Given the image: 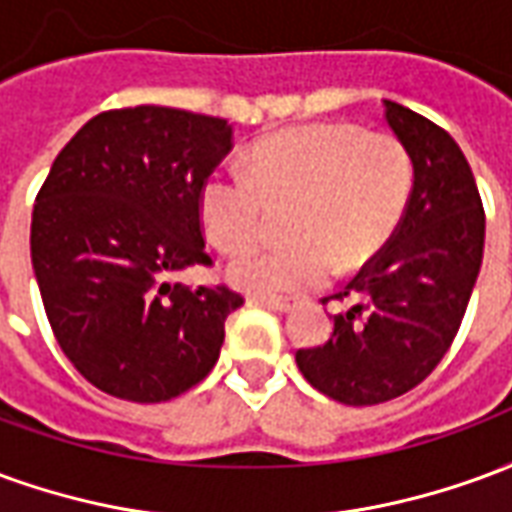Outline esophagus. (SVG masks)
<instances>
[{"instance_id":"obj_1","label":"esophagus","mask_w":512,"mask_h":512,"mask_svg":"<svg viewBox=\"0 0 512 512\" xmlns=\"http://www.w3.org/2000/svg\"><path fill=\"white\" fill-rule=\"evenodd\" d=\"M249 304H260V307H268V310L277 312H290L296 307V301L277 299V296H249Z\"/></svg>"}]
</instances>
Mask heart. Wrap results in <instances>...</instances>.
<instances>
[{
  "mask_svg": "<svg viewBox=\"0 0 512 512\" xmlns=\"http://www.w3.org/2000/svg\"><path fill=\"white\" fill-rule=\"evenodd\" d=\"M414 164L406 145L351 123H310L274 131L249 145L244 169L216 167L197 197L202 230L222 255L249 252L263 233L266 205L288 202V241L246 255L230 268L238 288L263 296L321 288L354 271L406 211Z\"/></svg>",
  "mask_w": 512,
  "mask_h": 512,
  "instance_id": "b5f03b06",
  "label": "heart"
}]
</instances>
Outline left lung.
Returning a JSON list of instances; mask_svg holds the SVG:
<instances>
[{
	"mask_svg": "<svg viewBox=\"0 0 512 512\" xmlns=\"http://www.w3.org/2000/svg\"><path fill=\"white\" fill-rule=\"evenodd\" d=\"M386 123L414 164L406 211L345 290L329 296L351 299L334 315L332 337L296 351L301 376L345 406L395 400L436 370L483 263V200L461 147L395 101H386Z\"/></svg>",
	"mask_w": 512,
	"mask_h": 512,
	"instance_id": "obj_1",
	"label": "left lung"
}]
</instances>
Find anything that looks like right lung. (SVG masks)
I'll list each match as a JSON object with an SVG mask.
<instances>
[{
  "mask_svg": "<svg viewBox=\"0 0 512 512\" xmlns=\"http://www.w3.org/2000/svg\"><path fill=\"white\" fill-rule=\"evenodd\" d=\"M230 150L222 117L134 106L95 115L54 158L32 208V268L62 354L106 395L161 403L216 365L244 296L172 279L211 266L197 197Z\"/></svg>",
  "mask_w": 512,
  "mask_h": 512,
  "instance_id": "add662e5",
  "label": "right lung"
}]
</instances>
